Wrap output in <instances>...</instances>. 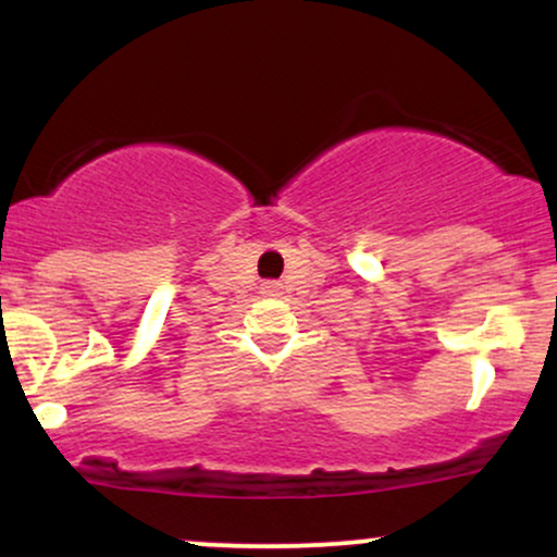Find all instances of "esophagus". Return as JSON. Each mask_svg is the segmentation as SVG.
I'll use <instances>...</instances> for the list:
<instances>
[{"label": "esophagus", "instance_id": "obj_1", "mask_svg": "<svg viewBox=\"0 0 557 557\" xmlns=\"http://www.w3.org/2000/svg\"><path fill=\"white\" fill-rule=\"evenodd\" d=\"M261 293L264 296H280V283H264L261 285Z\"/></svg>", "mask_w": 557, "mask_h": 557}]
</instances>
